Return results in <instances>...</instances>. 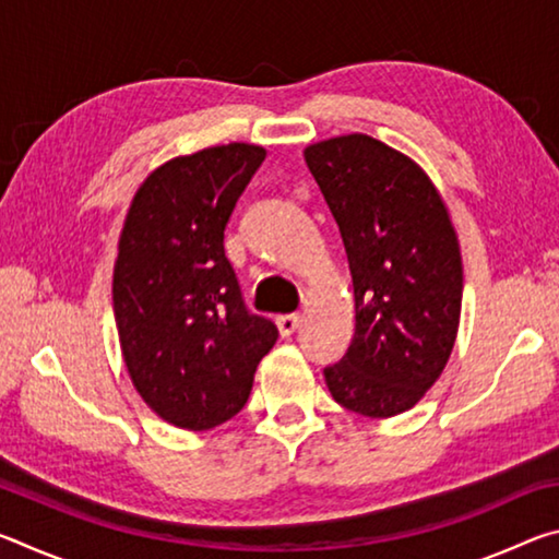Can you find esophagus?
<instances>
[{
  "label": "esophagus",
  "instance_id": "esophagus-1",
  "mask_svg": "<svg viewBox=\"0 0 559 559\" xmlns=\"http://www.w3.org/2000/svg\"><path fill=\"white\" fill-rule=\"evenodd\" d=\"M300 323H302L300 316H278V318H276L278 333H281L283 337H288V335L296 333V330L300 328Z\"/></svg>",
  "mask_w": 559,
  "mask_h": 559
}]
</instances>
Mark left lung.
<instances>
[{"label":"left lung","mask_w":559,"mask_h":559,"mask_svg":"<svg viewBox=\"0 0 559 559\" xmlns=\"http://www.w3.org/2000/svg\"><path fill=\"white\" fill-rule=\"evenodd\" d=\"M343 236L355 335L325 367L345 409L386 419L421 400L459 333L463 266L447 202L400 150L362 132L302 150Z\"/></svg>","instance_id":"left-lung-1"}]
</instances>
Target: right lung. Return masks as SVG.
Wrapping results in <instances>:
<instances>
[{
  "label": "right lung",
  "mask_w": 559,
  "mask_h": 559,
  "mask_svg": "<svg viewBox=\"0 0 559 559\" xmlns=\"http://www.w3.org/2000/svg\"><path fill=\"white\" fill-rule=\"evenodd\" d=\"M266 150L229 143L167 159L132 197L112 269L120 353L159 419L206 431L241 412L271 320L246 310L224 229Z\"/></svg>",
  "instance_id": "1"
}]
</instances>
